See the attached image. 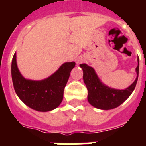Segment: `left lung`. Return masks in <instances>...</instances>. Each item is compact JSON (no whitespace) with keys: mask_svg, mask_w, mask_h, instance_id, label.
<instances>
[{"mask_svg":"<svg viewBox=\"0 0 146 146\" xmlns=\"http://www.w3.org/2000/svg\"><path fill=\"white\" fill-rule=\"evenodd\" d=\"M136 68V78L129 87L125 89H117L108 86L100 80L97 73L92 66L86 64H80L83 71V81L88 89V102L98 109L111 110L120 106L130 96L138 80L139 60Z\"/></svg>","mask_w":146,"mask_h":146,"instance_id":"obj_1","label":"left lung"}]
</instances>
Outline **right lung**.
<instances>
[{
	"label": "right lung",
	"instance_id": "right-lung-1",
	"mask_svg": "<svg viewBox=\"0 0 146 146\" xmlns=\"http://www.w3.org/2000/svg\"><path fill=\"white\" fill-rule=\"evenodd\" d=\"M76 63L66 62L56 72L42 80L26 79L19 72L15 52L11 64V75L15 92L19 99L30 108L48 112L57 108L64 98V90Z\"/></svg>",
	"mask_w": 146,
	"mask_h": 146
}]
</instances>
